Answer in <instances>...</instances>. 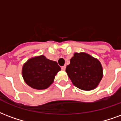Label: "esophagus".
<instances>
[{"mask_svg": "<svg viewBox=\"0 0 121 121\" xmlns=\"http://www.w3.org/2000/svg\"><path fill=\"white\" fill-rule=\"evenodd\" d=\"M65 69H66V66H65V65H64L63 67H61V69L63 70H65Z\"/></svg>", "mask_w": 121, "mask_h": 121, "instance_id": "34e87169", "label": "esophagus"}]
</instances>
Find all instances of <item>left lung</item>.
<instances>
[{
	"label": "left lung",
	"mask_w": 121,
	"mask_h": 121,
	"mask_svg": "<svg viewBox=\"0 0 121 121\" xmlns=\"http://www.w3.org/2000/svg\"><path fill=\"white\" fill-rule=\"evenodd\" d=\"M66 72L75 86L87 91L96 88L103 78L100 61L85 52L74 53Z\"/></svg>",
	"instance_id": "8db88e82"
}]
</instances>
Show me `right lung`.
Listing matches in <instances>:
<instances>
[{
    "label": "right lung",
    "instance_id": "obj_1",
    "mask_svg": "<svg viewBox=\"0 0 121 121\" xmlns=\"http://www.w3.org/2000/svg\"><path fill=\"white\" fill-rule=\"evenodd\" d=\"M61 70L56 61L41 55L27 60L22 67V76L25 82L31 88L46 89L53 83L57 72Z\"/></svg>",
    "mask_w": 121,
    "mask_h": 121
}]
</instances>
